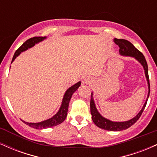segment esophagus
Here are the masks:
<instances>
[{
    "label": "esophagus",
    "instance_id": "1",
    "mask_svg": "<svg viewBox=\"0 0 157 157\" xmlns=\"http://www.w3.org/2000/svg\"><path fill=\"white\" fill-rule=\"evenodd\" d=\"M90 82H91V81H90V79L89 78V77H86V78L83 79V82H84V83L89 84V83H90Z\"/></svg>",
    "mask_w": 157,
    "mask_h": 157
}]
</instances>
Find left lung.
Masks as SVG:
<instances>
[{
  "instance_id": "1",
  "label": "left lung",
  "mask_w": 157,
  "mask_h": 157,
  "mask_svg": "<svg viewBox=\"0 0 157 157\" xmlns=\"http://www.w3.org/2000/svg\"><path fill=\"white\" fill-rule=\"evenodd\" d=\"M113 41L117 45H118L120 47V55L122 56H127V57H134L136 60L142 65L145 70V75L146 80L147 82V87H148V93H147V96L146 101L144 103V105L142 106V109L139 112L134 118L131 119L130 120L125 122H113L111 120H108L102 117L99 111H97L96 105H95L94 100L93 97V92L91 93V102H90V108H91V119H92L94 123L96 125L97 127L100 128L104 129V130L107 131H120L122 130H125V129L128 128L131 125L134 124L139 120L140 116L142 115L144 109H145V105L147 104V99L149 97L150 94V83H149V77H148V68H147V64L145 60V57L140 52L137 48H135V46L131 44L129 41L126 40L124 39H113Z\"/></svg>"
}]
</instances>
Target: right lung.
Instances as JSON below:
<instances>
[{"label": "right lung", "instance_id": "obj_1", "mask_svg": "<svg viewBox=\"0 0 157 157\" xmlns=\"http://www.w3.org/2000/svg\"><path fill=\"white\" fill-rule=\"evenodd\" d=\"M46 38V37H34L27 40L26 42L23 43L22 46L15 52V55L13 56V58H12V63L15 60L16 57H17L21 52L26 51L28 48L33 47L35 44L41 42V41H43ZM80 85L81 82L79 81V82H77L76 84L73 85L72 86H71V87L68 88V89L66 90V91L65 92L63 98L62 104H61L60 109H59V111H57V113L54 115L52 117L40 122H25L24 120H22L25 124H26L27 125H29L30 127L34 128L36 129L48 128L53 127V126H56L59 125V124L62 123V122L65 120V119L66 118V116H67L68 104H69L70 100H71V97H72V94L77 89H78V88L80 87Z\"/></svg>", "mask_w": 157, "mask_h": 157}]
</instances>
